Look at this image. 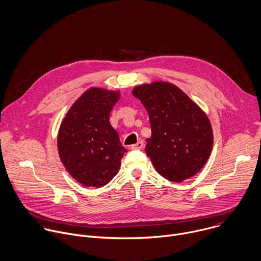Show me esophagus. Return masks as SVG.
<instances>
[{
    "label": "esophagus",
    "instance_id": "esophagus-1",
    "mask_svg": "<svg viewBox=\"0 0 261 261\" xmlns=\"http://www.w3.org/2000/svg\"><path fill=\"white\" fill-rule=\"evenodd\" d=\"M143 146H144L143 141H138L137 143H135V144L131 145V148H132V149H142V148H143Z\"/></svg>",
    "mask_w": 261,
    "mask_h": 261
}]
</instances>
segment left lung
Segmentation results:
<instances>
[{"mask_svg":"<svg viewBox=\"0 0 261 261\" xmlns=\"http://www.w3.org/2000/svg\"><path fill=\"white\" fill-rule=\"evenodd\" d=\"M149 117L151 137L145 152L164 178L181 182L196 175L213 147L210 121L202 109L177 86L153 82L132 91Z\"/></svg>","mask_w":261,"mask_h":261,"instance_id":"obj_1","label":"left lung"}]
</instances>
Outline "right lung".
I'll return each mask as SVG.
<instances>
[{
	"instance_id": "obj_1",
	"label": "right lung",
	"mask_w": 261,
	"mask_h": 261,
	"mask_svg": "<svg viewBox=\"0 0 261 261\" xmlns=\"http://www.w3.org/2000/svg\"><path fill=\"white\" fill-rule=\"evenodd\" d=\"M120 96L119 91L92 87L74 101L60 125V160L84 187L101 188L120 170L127 149L110 123V114Z\"/></svg>"
}]
</instances>
